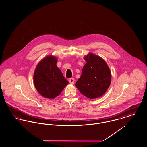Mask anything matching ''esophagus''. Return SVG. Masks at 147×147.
I'll list each match as a JSON object with an SVG mask.
<instances>
[{
	"label": "esophagus",
	"instance_id": "34e87169",
	"mask_svg": "<svg viewBox=\"0 0 147 147\" xmlns=\"http://www.w3.org/2000/svg\"><path fill=\"white\" fill-rule=\"evenodd\" d=\"M69 82L71 84H74V82H75V79L74 78H70L69 80Z\"/></svg>",
	"mask_w": 147,
	"mask_h": 147
}]
</instances>
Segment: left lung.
<instances>
[{
    "label": "left lung",
    "instance_id": "obj_1",
    "mask_svg": "<svg viewBox=\"0 0 147 147\" xmlns=\"http://www.w3.org/2000/svg\"><path fill=\"white\" fill-rule=\"evenodd\" d=\"M86 63L75 84L80 92L90 99L101 97L110 85L111 74L101 57L90 52L84 57Z\"/></svg>",
    "mask_w": 147,
    "mask_h": 147
}]
</instances>
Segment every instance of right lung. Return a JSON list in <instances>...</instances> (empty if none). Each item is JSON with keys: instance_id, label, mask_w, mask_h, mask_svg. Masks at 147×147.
I'll list each match as a JSON object with an SVG mask.
<instances>
[{"instance_id": "add662e5", "label": "right lung", "mask_w": 147, "mask_h": 147, "mask_svg": "<svg viewBox=\"0 0 147 147\" xmlns=\"http://www.w3.org/2000/svg\"><path fill=\"white\" fill-rule=\"evenodd\" d=\"M57 59L55 56L48 55L39 61L34 70V86L44 98H56L69 84L57 66Z\"/></svg>"}]
</instances>
